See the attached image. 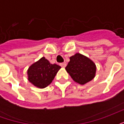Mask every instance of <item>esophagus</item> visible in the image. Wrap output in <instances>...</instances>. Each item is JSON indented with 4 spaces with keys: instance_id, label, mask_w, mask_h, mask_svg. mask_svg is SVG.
I'll return each mask as SVG.
<instances>
[{
    "instance_id": "34e87169",
    "label": "esophagus",
    "mask_w": 124,
    "mask_h": 124,
    "mask_svg": "<svg viewBox=\"0 0 124 124\" xmlns=\"http://www.w3.org/2000/svg\"><path fill=\"white\" fill-rule=\"evenodd\" d=\"M60 65L62 68H65L66 67V64L65 62H63V63H60Z\"/></svg>"
}]
</instances>
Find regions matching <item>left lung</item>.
<instances>
[{"mask_svg": "<svg viewBox=\"0 0 124 124\" xmlns=\"http://www.w3.org/2000/svg\"><path fill=\"white\" fill-rule=\"evenodd\" d=\"M73 80L84 85L91 81L96 75V66L94 62L80 53L70 58V62L65 68Z\"/></svg>", "mask_w": 124, "mask_h": 124, "instance_id": "left-lung-1", "label": "left lung"}]
</instances>
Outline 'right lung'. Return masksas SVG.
I'll use <instances>...</instances> for the list:
<instances>
[{
  "label": "right lung",
  "mask_w": 124,
  "mask_h": 124,
  "mask_svg": "<svg viewBox=\"0 0 124 124\" xmlns=\"http://www.w3.org/2000/svg\"><path fill=\"white\" fill-rule=\"evenodd\" d=\"M61 67L52 64L44 57L41 58L28 68L27 71L28 81L39 88H44L51 84Z\"/></svg>",
  "instance_id": "right-lung-1"
}]
</instances>
